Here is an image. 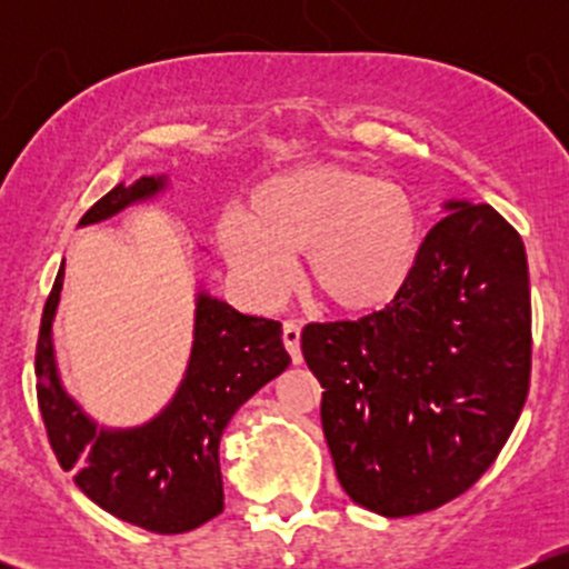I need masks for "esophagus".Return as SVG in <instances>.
I'll return each instance as SVG.
<instances>
[{
  "mask_svg": "<svg viewBox=\"0 0 569 569\" xmlns=\"http://www.w3.org/2000/svg\"><path fill=\"white\" fill-rule=\"evenodd\" d=\"M299 339H302V329L297 321H283V345L289 350L293 363H302V350H299Z\"/></svg>",
  "mask_w": 569,
  "mask_h": 569,
  "instance_id": "1",
  "label": "esophagus"
}]
</instances>
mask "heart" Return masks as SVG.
I'll return each mask as SVG.
<instances>
[{
  "label": "heart",
  "mask_w": 569,
  "mask_h": 569,
  "mask_svg": "<svg viewBox=\"0 0 569 569\" xmlns=\"http://www.w3.org/2000/svg\"><path fill=\"white\" fill-rule=\"evenodd\" d=\"M221 257L259 297H278L302 251V283L323 307L369 316L401 297L422 248L420 211L396 181L348 166H302L251 189L213 227Z\"/></svg>",
  "instance_id": "1"
}]
</instances>
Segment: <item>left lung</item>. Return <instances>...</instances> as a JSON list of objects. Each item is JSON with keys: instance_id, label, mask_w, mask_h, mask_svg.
Here are the masks:
<instances>
[{"instance_id": "left-lung-1", "label": "left lung", "mask_w": 569, "mask_h": 569, "mask_svg": "<svg viewBox=\"0 0 569 569\" xmlns=\"http://www.w3.org/2000/svg\"><path fill=\"white\" fill-rule=\"evenodd\" d=\"M443 208L393 305L302 331L339 485L390 519L433 511L471 489L530 390L525 243L487 202Z\"/></svg>"}]
</instances>
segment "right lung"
I'll list each match as a JSON object with an SVG mask.
<instances>
[{
    "mask_svg": "<svg viewBox=\"0 0 569 569\" xmlns=\"http://www.w3.org/2000/svg\"><path fill=\"white\" fill-rule=\"evenodd\" d=\"M166 189V176L117 184L90 208L80 227L96 224L130 202ZM63 264L44 302L37 339V401L50 447L63 471L96 506L128 525L160 535L189 532L224 511L219 441L243 403L291 363L280 323L243 316L224 299L198 293L187 375L173 401L147 426L98 428L63 390L53 352V318Z\"/></svg>",
    "mask_w": 569,
    "mask_h": 569,
    "instance_id": "1",
    "label": "right lung"
}]
</instances>
